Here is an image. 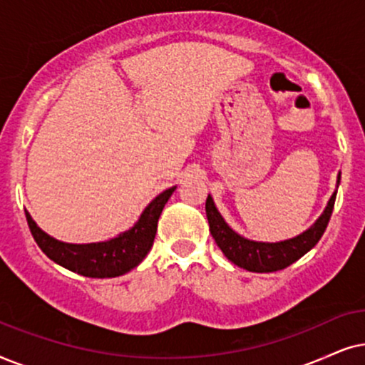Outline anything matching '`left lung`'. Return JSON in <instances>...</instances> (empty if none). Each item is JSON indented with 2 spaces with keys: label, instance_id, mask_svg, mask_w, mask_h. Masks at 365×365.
Segmentation results:
<instances>
[{
  "label": "left lung",
  "instance_id": "8db88e82",
  "mask_svg": "<svg viewBox=\"0 0 365 365\" xmlns=\"http://www.w3.org/2000/svg\"><path fill=\"white\" fill-rule=\"evenodd\" d=\"M341 183V173L337 175V187ZM335 195L337 190L332 193L330 200L325 207L322 215L317 218V222L307 230L294 237V239L282 240V242H255L242 237L235 230L228 227V223L223 220L220 212L217 210L213 198L208 195L205 202V212L210 225V233L215 239L217 245L220 247L223 255L227 257L232 264L242 267L249 272L257 274H267V272H277L292 265L295 260L307 254L310 249H314L324 235L327 223L332 215Z\"/></svg>",
  "mask_w": 365,
  "mask_h": 365
}]
</instances>
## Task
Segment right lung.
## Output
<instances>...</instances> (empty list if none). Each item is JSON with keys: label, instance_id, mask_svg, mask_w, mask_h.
Instances as JSON below:
<instances>
[{"label": "right lung", "instance_id": "1", "mask_svg": "<svg viewBox=\"0 0 365 365\" xmlns=\"http://www.w3.org/2000/svg\"><path fill=\"white\" fill-rule=\"evenodd\" d=\"M175 188L155 197L145 208L138 222L115 239L96 244H65L48 235L36 225L30 213L26 212L28 227L31 235L43 254L50 257L58 265L91 279H110V277L123 275L135 269L152 249L157 223L165 203L172 197Z\"/></svg>", "mask_w": 365, "mask_h": 365}]
</instances>
